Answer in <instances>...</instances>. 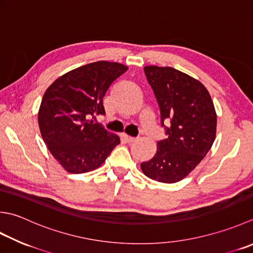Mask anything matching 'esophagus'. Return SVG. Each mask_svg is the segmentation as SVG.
Returning <instances> with one entry per match:
<instances>
[{
    "label": "esophagus",
    "instance_id": "1",
    "mask_svg": "<svg viewBox=\"0 0 253 253\" xmlns=\"http://www.w3.org/2000/svg\"><path fill=\"white\" fill-rule=\"evenodd\" d=\"M124 138H125V140L128 142V143H131V142H135L137 140V138L135 137H130L128 135H124Z\"/></svg>",
    "mask_w": 253,
    "mask_h": 253
}]
</instances>
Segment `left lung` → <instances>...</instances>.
<instances>
[{"label":"left lung","mask_w":253,"mask_h":253,"mask_svg":"<svg viewBox=\"0 0 253 253\" xmlns=\"http://www.w3.org/2000/svg\"><path fill=\"white\" fill-rule=\"evenodd\" d=\"M147 80L159 104L167 139L158 142L143 174L162 183L184 179L204 159L216 138L217 115L210 92L196 79L171 67L147 66Z\"/></svg>","instance_id":"1"}]
</instances>
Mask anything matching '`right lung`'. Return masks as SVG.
Returning a JSON list of instances; mask_svg holds the SVG:
<instances>
[{
  "label": "right lung",
  "instance_id": "right-lung-1",
  "mask_svg": "<svg viewBox=\"0 0 253 253\" xmlns=\"http://www.w3.org/2000/svg\"><path fill=\"white\" fill-rule=\"evenodd\" d=\"M127 70L118 62H92L64 73L44 92L38 111L39 130L67 172L79 174L97 169L121 142L94 118L105 114L103 97Z\"/></svg>",
  "mask_w": 253,
  "mask_h": 253
}]
</instances>
